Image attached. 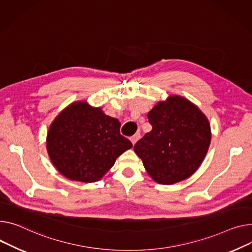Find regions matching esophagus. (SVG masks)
<instances>
[{
  "mask_svg": "<svg viewBox=\"0 0 252 252\" xmlns=\"http://www.w3.org/2000/svg\"><path fill=\"white\" fill-rule=\"evenodd\" d=\"M139 139H140V133H135V135L131 136V137L129 138V140H130V142H131L132 145H135Z\"/></svg>",
  "mask_w": 252,
  "mask_h": 252,
  "instance_id": "esophagus-1",
  "label": "esophagus"
}]
</instances>
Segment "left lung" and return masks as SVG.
I'll return each mask as SVG.
<instances>
[{"label": "left lung", "instance_id": "left-lung-1", "mask_svg": "<svg viewBox=\"0 0 252 252\" xmlns=\"http://www.w3.org/2000/svg\"><path fill=\"white\" fill-rule=\"evenodd\" d=\"M152 130L133 146L150 177L170 184L190 177L203 163L211 144L207 116L189 99L170 95L148 112Z\"/></svg>", "mask_w": 252, "mask_h": 252}]
</instances>
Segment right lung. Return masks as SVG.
<instances>
[{
	"label": "right lung",
	"mask_w": 252,
	"mask_h": 252,
	"mask_svg": "<svg viewBox=\"0 0 252 252\" xmlns=\"http://www.w3.org/2000/svg\"><path fill=\"white\" fill-rule=\"evenodd\" d=\"M121 123L102 108L76 101L50 124L46 150L56 169L65 178L96 182L132 144L120 132Z\"/></svg>",
	"instance_id": "right-lung-1"
}]
</instances>
